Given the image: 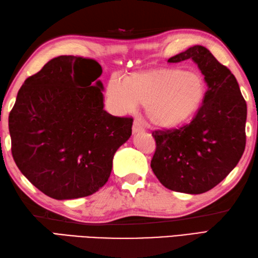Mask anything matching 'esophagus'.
<instances>
[{
  "label": "esophagus",
  "mask_w": 258,
  "mask_h": 258,
  "mask_svg": "<svg viewBox=\"0 0 258 258\" xmlns=\"http://www.w3.org/2000/svg\"><path fill=\"white\" fill-rule=\"evenodd\" d=\"M132 130H133V133H141V132H143V131H144V127L142 126L140 120L135 118L134 122H133Z\"/></svg>",
  "instance_id": "esophagus-1"
}]
</instances>
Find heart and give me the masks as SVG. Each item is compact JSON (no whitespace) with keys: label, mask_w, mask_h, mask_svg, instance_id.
<instances>
[{"label":"heart","mask_w":258,"mask_h":258,"mask_svg":"<svg viewBox=\"0 0 258 258\" xmlns=\"http://www.w3.org/2000/svg\"><path fill=\"white\" fill-rule=\"evenodd\" d=\"M206 95V82L196 71L158 69L130 76L125 82L112 79L106 96L115 111L132 112L145 106L146 117L161 128L187 122L199 111Z\"/></svg>","instance_id":"1"}]
</instances>
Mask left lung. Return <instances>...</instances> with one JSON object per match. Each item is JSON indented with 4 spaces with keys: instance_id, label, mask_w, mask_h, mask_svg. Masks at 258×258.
<instances>
[{
    "instance_id": "8db88e82",
    "label": "left lung",
    "mask_w": 258,
    "mask_h": 258,
    "mask_svg": "<svg viewBox=\"0 0 258 258\" xmlns=\"http://www.w3.org/2000/svg\"><path fill=\"white\" fill-rule=\"evenodd\" d=\"M188 58L205 76V98L190 123L153 131L156 149L151 167L166 188L202 194L220 184L242 157L247 106L235 76L206 47H189L168 62Z\"/></svg>"
}]
</instances>
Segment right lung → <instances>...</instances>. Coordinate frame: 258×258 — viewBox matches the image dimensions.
<instances>
[{
  "label": "right lung",
  "mask_w": 258,
  "mask_h": 258,
  "mask_svg": "<svg viewBox=\"0 0 258 258\" xmlns=\"http://www.w3.org/2000/svg\"><path fill=\"white\" fill-rule=\"evenodd\" d=\"M101 74L93 58L54 57L24 81L10 112L14 162L52 199H79L103 187L115 152L132 134V117L103 109Z\"/></svg>",
  "instance_id": "obj_1"
}]
</instances>
